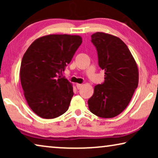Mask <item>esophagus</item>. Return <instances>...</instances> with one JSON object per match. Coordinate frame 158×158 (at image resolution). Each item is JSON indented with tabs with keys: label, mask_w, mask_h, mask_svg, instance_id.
<instances>
[{
	"label": "esophagus",
	"mask_w": 158,
	"mask_h": 158,
	"mask_svg": "<svg viewBox=\"0 0 158 158\" xmlns=\"http://www.w3.org/2000/svg\"><path fill=\"white\" fill-rule=\"evenodd\" d=\"M82 86H83V85H82V84H79V83L76 84V87H77V89H81Z\"/></svg>",
	"instance_id": "1"
}]
</instances>
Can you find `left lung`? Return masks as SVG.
I'll return each mask as SVG.
<instances>
[{
    "instance_id": "8db88e82",
    "label": "left lung",
    "mask_w": 158,
    "mask_h": 158,
    "mask_svg": "<svg viewBox=\"0 0 158 158\" xmlns=\"http://www.w3.org/2000/svg\"><path fill=\"white\" fill-rule=\"evenodd\" d=\"M91 42L96 49L98 65L105 71V81L95 86L88 108L99 117H114L126 109L137 89V64L125 43L116 36L96 32L91 36Z\"/></svg>"
}]
</instances>
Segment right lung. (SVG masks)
<instances>
[{"label": "right lung", "instance_id": "obj_1", "mask_svg": "<svg viewBox=\"0 0 158 158\" xmlns=\"http://www.w3.org/2000/svg\"><path fill=\"white\" fill-rule=\"evenodd\" d=\"M81 43L80 36L47 35L34 41L23 55L21 86L28 104L36 115L54 118L68 111L74 93L62 72Z\"/></svg>", "mask_w": 158, "mask_h": 158}]
</instances>
